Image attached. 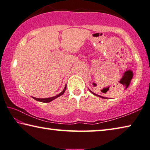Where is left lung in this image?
<instances>
[{"instance_id":"8db88e82","label":"left lung","mask_w":150,"mask_h":150,"mask_svg":"<svg viewBox=\"0 0 150 150\" xmlns=\"http://www.w3.org/2000/svg\"><path fill=\"white\" fill-rule=\"evenodd\" d=\"M90 92H91L92 93V94H94V95H96V96H99V97H100V98H106L102 97V96H99V95H97V94H95V93H94V92H92V91H90Z\"/></svg>"}]
</instances>
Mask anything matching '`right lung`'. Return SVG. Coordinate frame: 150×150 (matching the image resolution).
<instances>
[{"label":"right lung","mask_w":150,"mask_h":150,"mask_svg":"<svg viewBox=\"0 0 150 150\" xmlns=\"http://www.w3.org/2000/svg\"><path fill=\"white\" fill-rule=\"evenodd\" d=\"M66 89V85L65 86V88H64V89L63 90V91H62V92L60 93V94H58V95L52 97V98H34V97H33V98H34V100H37V101H39V102H45V103L50 102L52 101V100H53L56 99V98H57L58 97L60 96H62V95L64 94V92H65Z\"/></svg>","instance_id":"1"}]
</instances>
